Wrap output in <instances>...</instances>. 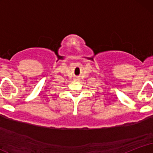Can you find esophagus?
<instances>
[{"instance_id": "34e87169", "label": "esophagus", "mask_w": 153, "mask_h": 153, "mask_svg": "<svg viewBox=\"0 0 153 153\" xmlns=\"http://www.w3.org/2000/svg\"><path fill=\"white\" fill-rule=\"evenodd\" d=\"M78 79H79L78 78H75V80H78Z\"/></svg>"}]
</instances>
